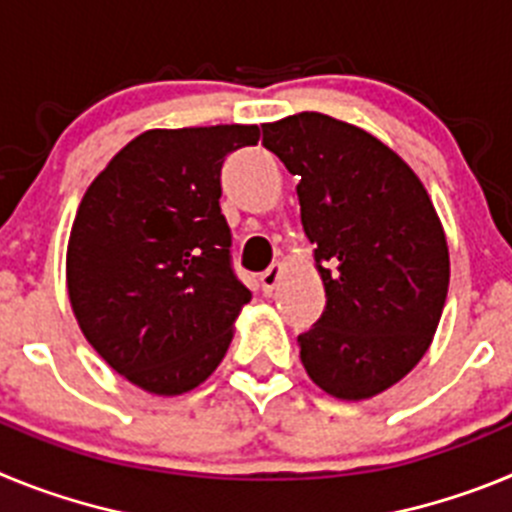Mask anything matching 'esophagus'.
Returning a JSON list of instances; mask_svg holds the SVG:
<instances>
[{"label": "esophagus", "mask_w": 512, "mask_h": 512, "mask_svg": "<svg viewBox=\"0 0 512 512\" xmlns=\"http://www.w3.org/2000/svg\"><path fill=\"white\" fill-rule=\"evenodd\" d=\"M282 271H284V266H282V264H271L269 269H266L264 274H261V287H264L266 295H269L271 289L277 287L279 279H282Z\"/></svg>", "instance_id": "34e87169"}]
</instances>
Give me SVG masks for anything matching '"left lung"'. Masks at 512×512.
I'll use <instances>...</instances> for the list:
<instances>
[{
  "instance_id": "left-lung-1",
  "label": "left lung",
  "mask_w": 512,
  "mask_h": 512,
  "mask_svg": "<svg viewBox=\"0 0 512 512\" xmlns=\"http://www.w3.org/2000/svg\"><path fill=\"white\" fill-rule=\"evenodd\" d=\"M289 174L325 284V310L297 336L320 390L366 400L423 359L449 292V246L433 202L382 140L320 112L264 125Z\"/></svg>"
}]
</instances>
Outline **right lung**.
Wrapping results in <instances>:
<instances>
[{
	"label": "right lung",
	"mask_w": 512,
	"mask_h": 512,
	"mask_svg": "<svg viewBox=\"0 0 512 512\" xmlns=\"http://www.w3.org/2000/svg\"><path fill=\"white\" fill-rule=\"evenodd\" d=\"M259 138L256 125L148 130L81 200L66 256L71 307L94 351L146 392L205 382L251 300L233 269L220 171Z\"/></svg>",
	"instance_id": "add662e5"
}]
</instances>
